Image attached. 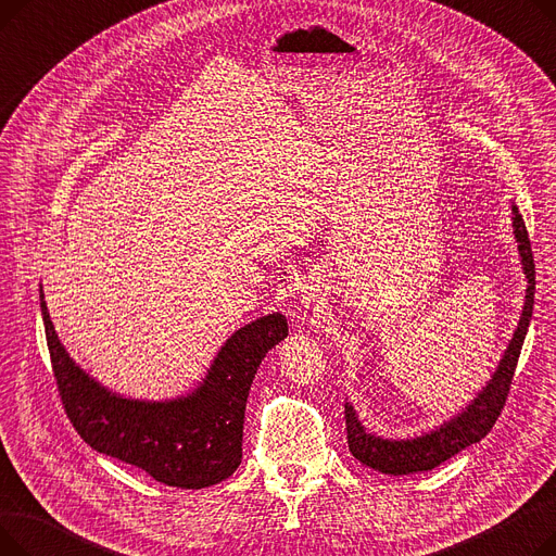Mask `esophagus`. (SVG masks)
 <instances>
[{"label":"esophagus","mask_w":556,"mask_h":556,"mask_svg":"<svg viewBox=\"0 0 556 556\" xmlns=\"http://www.w3.org/2000/svg\"><path fill=\"white\" fill-rule=\"evenodd\" d=\"M304 302H306V306H311V304H315V302H317V295H315V293H306Z\"/></svg>","instance_id":"esophagus-1"}]
</instances>
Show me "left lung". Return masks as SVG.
<instances>
[{"label":"left lung","instance_id":"obj_1","mask_svg":"<svg viewBox=\"0 0 556 556\" xmlns=\"http://www.w3.org/2000/svg\"><path fill=\"white\" fill-rule=\"evenodd\" d=\"M514 237L518 243V254L522 263L525 279H528V290H525V304L518 319V327L514 331V338L509 340V346L505 349V356L501 358L498 367H495L489 383L478 392V396L464 407L462 413L444 421L440 428L430 432H424L419 437H407V440H386L381 434H374L365 430L363 421L358 419L354 405L344 403V419H346V442L352 455L369 466L374 471H381L388 476H407L430 471L434 466L451 459L466 446L480 442L482 437L489 434L495 419L501 417L511 378L518 365L520 349L528 336V327L532 319L534 308V286H536V273H534V256L528 229H525V220L518 214V207L514 204Z\"/></svg>","mask_w":556,"mask_h":556}]
</instances>
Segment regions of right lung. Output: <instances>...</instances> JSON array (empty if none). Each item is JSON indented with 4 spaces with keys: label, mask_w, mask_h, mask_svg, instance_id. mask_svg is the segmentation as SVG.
Returning <instances> with one entry per match:
<instances>
[{
    "label": "right lung",
    "mask_w": 556,
    "mask_h": 556,
    "mask_svg": "<svg viewBox=\"0 0 556 556\" xmlns=\"http://www.w3.org/2000/svg\"><path fill=\"white\" fill-rule=\"evenodd\" d=\"M40 308L58 394L70 421L94 451L178 489L212 486L239 469L254 374L288 336L281 313L263 315L233 331L193 392L168 401H139L110 392L70 358L53 329L42 286Z\"/></svg>",
    "instance_id": "right-lung-1"
}]
</instances>
